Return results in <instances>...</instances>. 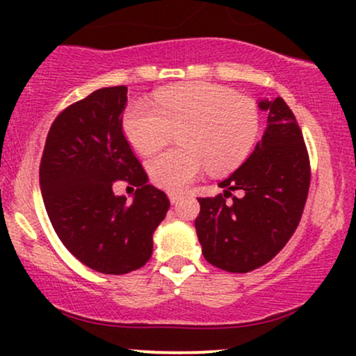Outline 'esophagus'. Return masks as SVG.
<instances>
[{
  "instance_id": "obj_1",
  "label": "esophagus",
  "mask_w": 356,
  "mask_h": 356,
  "mask_svg": "<svg viewBox=\"0 0 356 356\" xmlns=\"http://www.w3.org/2000/svg\"><path fill=\"white\" fill-rule=\"evenodd\" d=\"M169 199H170V202L175 204V202L181 201L182 195H181V194H177V192H169Z\"/></svg>"
}]
</instances>
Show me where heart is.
Instances as JSON below:
<instances>
[{
  "label": "heart",
  "mask_w": 356,
  "mask_h": 356,
  "mask_svg": "<svg viewBox=\"0 0 356 356\" xmlns=\"http://www.w3.org/2000/svg\"><path fill=\"white\" fill-rule=\"evenodd\" d=\"M125 137L142 155L162 149L177 132L179 147L147 162L159 187L182 191L206 169L231 170L249 154L259 130L254 102L212 83L162 88L154 100H136L124 113Z\"/></svg>",
  "instance_id": "b5f03b06"
}]
</instances>
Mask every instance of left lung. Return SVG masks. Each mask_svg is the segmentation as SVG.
Returning <instances> with one entry per match:
<instances>
[{"mask_svg":"<svg viewBox=\"0 0 356 356\" xmlns=\"http://www.w3.org/2000/svg\"><path fill=\"white\" fill-rule=\"evenodd\" d=\"M257 107L268 113L263 137L246 162L219 182L224 194L199 199L195 219L204 257L229 273L271 261L300 224L308 197L309 159L291 108L281 97L257 100ZM232 190H243V197Z\"/></svg>","mask_w":356,"mask_h":356,"instance_id":"8db88e82","label":"left lung"}]
</instances>
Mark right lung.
<instances>
[{"label": "right lung", "mask_w": 356, "mask_h": 356, "mask_svg": "<svg viewBox=\"0 0 356 356\" xmlns=\"http://www.w3.org/2000/svg\"><path fill=\"white\" fill-rule=\"evenodd\" d=\"M127 87L95 90L55 118L40 164L44 209L63 246L104 275H125L152 256L169 199L149 184L122 130ZM138 187L132 203L111 187Z\"/></svg>", "instance_id": "obj_1"}]
</instances>
